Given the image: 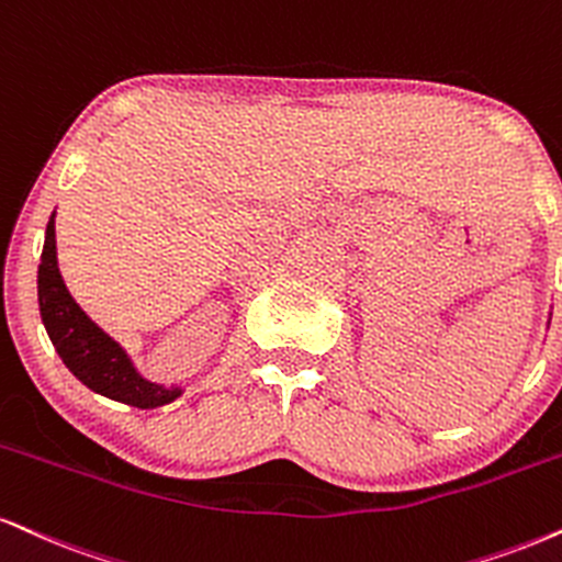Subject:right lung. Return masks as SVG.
<instances>
[{
    "mask_svg": "<svg viewBox=\"0 0 562 562\" xmlns=\"http://www.w3.org/2000/svg\"><path fill=\"white\" fill-rule=\"evenodd\" d=\"M38 308L54 350L72 376L110 401L133 405V408H159L178 401L182 387L148 382L125 348L99 327L67 290L57 267V233L54 214L49 216L44 238L42 263H38Z\"/></svg>",
    "mask_w": 562,
    "mask_h": 562,
    "instance_id": "obj_1",
    "label": "right lung"
}]
</instances>
